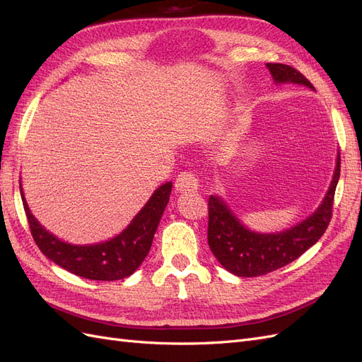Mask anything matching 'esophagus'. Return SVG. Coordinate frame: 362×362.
<instances>
[{
    "instance_id": "1",
    "label": "esophagus",
    "mask_w": 362,
    "mask_h": 362,
    "mask_svg": "<svg viewBox=\"0 0 362 362\" xmlns=\"http://www.w3.org/2000/svg\"><path fill=\"white\" fill-rule=\"evenodd\" d=\"M175 189L181 193H190L198 190V180L192 172H181L175 180Z\"/></svg>"
}]
</instances>
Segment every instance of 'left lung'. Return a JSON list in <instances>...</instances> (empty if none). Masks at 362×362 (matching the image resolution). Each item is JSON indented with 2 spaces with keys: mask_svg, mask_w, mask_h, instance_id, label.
I'll return each instance as SVG.
<instances>
[{
  "mask_svg": "<svg viewBox=\"0 0 362 362\" xmlns=\"http://www.w3.org/2000/svg\"><path fill=\"white\" fill-rule=\"evenodd\" d=\"M266 66L276 83H299L314 89L311 81L290 64L267 63ZM339 163L341 158L338 156L331 187L317 211L302 223L278 234H257L249 231L229 211L221 198L210 196L208 246L217 261L237 276L252 278L267 275L299 258L305 250L319 242L331 222L334 196L339 178Z\"/></svg>",
  "mask_w": 362,
  "mask_h": 362,
  "instance_id": "8db88e82",
  "label": "left lung"
}]
</instances>
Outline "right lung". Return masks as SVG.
Listing matches in <instances>:
<instances>
[{
	"instance_id": "add662e5",
	"label": "right lung",
	"mask_w": 362,
	"mask_h": 362,
	"mask_svg": "<svg viewBox=\"0 0 362 362\" xmlns=\"http://www.w3.org/2000/svg\"><path fill=\"white\" fill-rule=\"evenodd\" d=\"M170 190L172 182L163 184L127 229L108 242L89 246L64 243L49 234L30 213L23 189L21 198L31 235L43 255L76 276L93 281H117L133 275L146 258L164 208L169 202Z\"/></svg>"
}]
</instances>
